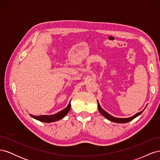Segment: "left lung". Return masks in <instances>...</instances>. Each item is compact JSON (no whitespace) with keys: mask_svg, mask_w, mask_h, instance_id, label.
Instances as JSON below:
<instances>
[{"mask_svg":"<svg viewBox=\"0 0 160 160\" xmlns=\"http://www.w3.org/2000/svg\"><path fill=\"white\" fill-rule=\"evenodd\" d=\"M98 109H99V112L101 114H102L105 118H107L108 119L111 121V122H115V123H128L129 122H131V121L133 120L135 118H137L138 115H139L143 111V110L142 111H140V112L134 115L133 116H132V117H130V118H118L113 117L112 115H111L110 114H109L108 113L106 112L105 111H104L102 108H101V106H100L99 103H98Z\"/></svg>","mask_w":160,"mask_h":160,"instance_id":"obj_1","label":"left lung"}]
</instances>
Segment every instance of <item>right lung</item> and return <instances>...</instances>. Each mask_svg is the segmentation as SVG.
Returning <instances> with one entry per match:
<instances>
[{
  "label": "right lung",
  "instance_id": "1",
  "mask_svg": "<svg viewBox=\"0 0 160 160\" xmlns=\"http://www.w3.org/2000/svg\"><path fill=\"white\" fill-rule=\"evenodd\" d=\"M71 108V103L67 105V107L65 108L64 109H62V111H59L56 114L54 115H33L31 114H29L31 117L34 119H35L37 120L40 121V122H45V123H51L53 122H56V121H58L59 119H61L65 117L66 115L68 113V112L70 110Z\"/></svg>",
  "mask_w": 160,
  "mask_h": 160
}]
</instances>
